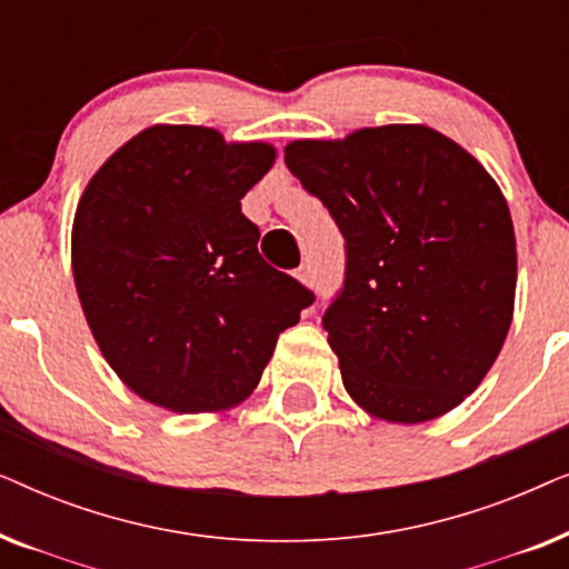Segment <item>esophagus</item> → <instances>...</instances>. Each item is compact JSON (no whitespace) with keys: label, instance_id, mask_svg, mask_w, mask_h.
Returning <instances> with one entry per match:
<instances>
[{"label":"esophagus","instance_id":"34e87169","mask_svg":"<svg viewBox=\"0 0 569 569\" xmlns=\"http://www.w3.org/2000/svg\"><path fill=\"white\" fill-rule=\"evenodd\" d=\"M295 277H298L302 284H308V287L313 284V269H310V263H302V267L298 269V274H295Z\"/></svg>","mask_w":569,"mask_h":569}]
</instances>
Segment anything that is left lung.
I'll list each match as a JSON object with an SVG mask.
<instances>
[{"label": "left lung", "mask_w": 569, "mask_h": 569, "mask_svg": "<svg viewBox=\"0 0 569 569\" xmlns=\"http://www.w3.org/2000/svg\"><path fill=\"white\" fill-rule=\"evenodd\" d=\"M295 178L347 240L345 287L323 316L357 407L430 422L473 393L516 308V230L485 166L425 123L284 147Z\"/></svg>", "instance_id": "obj_1"}]
</instances>
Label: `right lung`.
I'll list each match as a JSON object with an SVG mask.
<instances>
[{"label": "right lung", "instance_id": "add662e5", "mask_svg": "<svg viewBox=\"0 0 569 569\" xmlns=\"http://www.w3.org/2000/svg\"><path fill=\"white\" fill-rule=\"evenodd\" d=\"M267 142L154 123L82 191L72 274L106 362L139 399L178 415L238 407L313 292L259 253L240 199L269 173Z\"/></svg>", "mask_w": 569, "mask_h": 569}]
</instances>
